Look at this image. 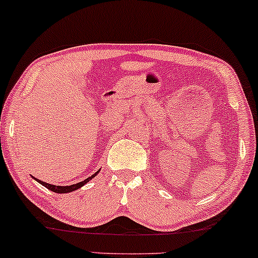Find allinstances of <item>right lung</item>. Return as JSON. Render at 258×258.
Wrapping results in <instances>:
<instances>
[{
  "mask_svg": "<svg viewBox=\"0 0 258 258\" xmlns=\"http://www.w3.org/2000/svg\"><path fill=\"white\" fill-rule=\"evenodd\" d=\"M98 172H100V170H97V172L95 173V174H92L91 176H89V178H86L85 180L80 181V183L73 184V185H69V186H58V185L47 184V183H45V181H41V180H39V179H35V178H34V176H33V178L35 179L37 183H40L41 185H43V186H45V187H47V189L51 190V191L57 192V194H67V192H72V191H75V190L80 189V187L84 186V185H85L86 183H89V181H90L92 178H95V176L97 175Z\"/></svg>",
  "mask_w": 258,
  "mask_h": 258,
  "instance_id": "1",
  "label": "right lung"
}]
</instances>
